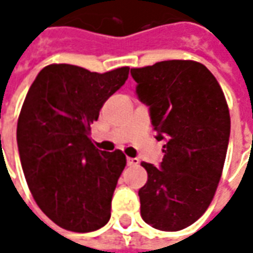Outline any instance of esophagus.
<instances>
[{
  "label": "esophagus",
  "instance_id": "34e87169",
  "mask_svg": "<svg viewBox=\"0 0 253 253\" xmlns=\"http://www.w3.org/2000/svg\"><path fill=\"white\" fill-rule=\"evenodd\" d=\"M139 163V160L135 159V157H127V165L128 167H135Z\"/></svg>",
  "mask_w": 253,
  "mask_h": 253
}]
</instances>
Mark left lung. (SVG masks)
<instances>
[{"instance_id": "1", "label": "left lung", "mask_w": 253, "mask_h": 253, "mask_svg": "<svg viewBox=\"0 0 253 253\" xmlns=\"http://www.w3.org/2000/svg\"><path fill=\"white\" fill-rule=\"evenodd\" d=\"M138 100L149 107L165 141L159 168L142 163L148 181L138 191L141 215L150 226L176 232L206 211L222 173L230 135L228 104L205 65L163 61L131 69Z\"/></svg>"}]
</instances>
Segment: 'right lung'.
Listing matches in <instances>:
<instances>
[{
  "label": "right lung",
  "instance_id": "obj_1",
  "mask_svg": "<svg viewBox=\"0 0 253 253\" xmlns=\"http://www.w3.org/2000/svg\"><path fill=\"white\" fill-rule=\"evenodd\" d=\"M128 70L100 74L67 63L48 65L27 93L17 122L20 161L38 206L61 228L86 233L110 221L126 156L99 150L89 131Z\"/></svg>",
  "mask_w": 253,
  "mask_h": 253
}]
</instances>
